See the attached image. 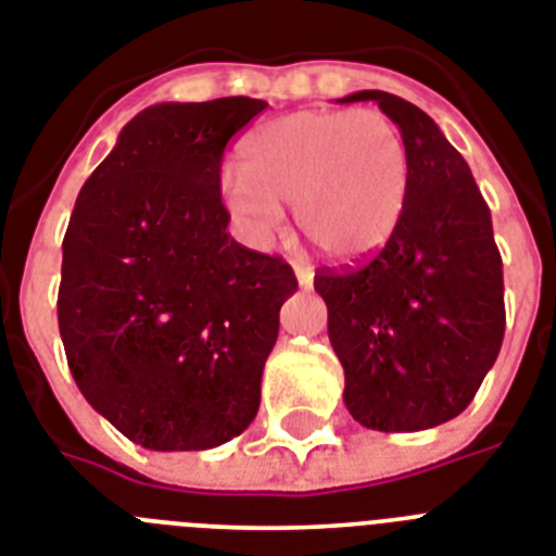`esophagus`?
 I'll use <instances>...</instances> for the list:
<instances>
[{"instance_id": "34e87169", "label": "esophagus", "mask_w": 556, "mask_h": 556, "mask_svg": "<svg viewBox=\"0 0 556 556\" xmlns=\"http://www.w3.org/2000/svg\"><path fill=\"white\" fill-rule=\"evenodd\" d=\"M293 270H296V279H300V288H311L314 286V268L305 263H293Z\"/></svg>"}]
</instances>
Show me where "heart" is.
I'll list each match as a JSON object with an SVG mask.
<instances>
[{"label":"heart","instance_id":"b5f03b06","mask_svg":"<svg viewBox=\"0 0 556 556\" xmlns=\"http://www.w3.org/2000/svg\"><path fill=\"white\" fill-rule=\"evenodd\" d=\"M409 198V152L379 110H305L245 138L240 169L226 172L220 200L240 235L268 245L293 203L296 226L336 263L384 249Z\"/></svg>","mask_w":556,"mask_h":556}]
</instances>
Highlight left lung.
<instances>
[{
    "label": "left lung",
    "mask_w": 556,
    "mask_h": 556,
    "mask_svg": "<svg viewBox=\"0 0 556 556\" xmlns=\"http://www.w3.org/2000/svg\"><path fill=\"white\" fill-rule=\"evenodd\" d=\"M353 101H376L407 143V208L370 263L321 268L314 288L350 415L379 432H418L464 413L501 353L503 260L486 200L435 121L393 92L342 98Z\"/></svg>",
    "instance_id": "left-lung-1"
}]
</instances>
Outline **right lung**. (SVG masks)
<instances>
[{
  "instance_id": "1",
  "label": "right lung",
  "mask_w": 556,
  "mask_h": 556,
  "mask_svg": "<svg viewBox=\"0 0 556 556\" xmlns=\"http://www.w3.org/2000/svg\"><path fill=\"white\" fill-rule=\"evenodd\" d=\"M265 106H147L78 191L62 245L64 353L90 407L147 450H212L260 409L296 277L231 240L220 163Z\"/></svg>"
}]
</instances>
